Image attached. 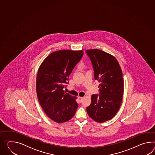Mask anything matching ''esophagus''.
Returning a JSON list of instances; mask_svg holds the SVG:
<instances>
[{
  "mask_svg": "<svg viewBox=\"0 0 155 155\" xmlns=\"http://www.w3.org/2000/svg\"><path fill=\"white\" fill-rule=\"evenodd\" d=\"M82 99H83L82 97H78V100H79V102H82Z\"/></svg>",
  "mask_w": 155,
  "mask_h": 155,
  "instance_id": "1",
  "label": "esophagus"
}]
</instances>
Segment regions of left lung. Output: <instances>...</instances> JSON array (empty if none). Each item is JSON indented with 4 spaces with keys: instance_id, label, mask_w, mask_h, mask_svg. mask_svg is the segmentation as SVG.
Segmentation results:
<instances>
[{
    "instance_id": "1",
    "label": "left lung",
    "mask_w": 155,
    "mask_h": 155,
    "mask_svg": "<svg viewBox=\"0 0 155 155\" xmlns=\"http://www.w3.org/2000/svg\"><path fill=\"white\" fill-rule=\"evenodd\" d=\"M94 69L95 80L100 82V95L92 94L87 107L93 120L103 123L111 119L120 107L124 93V79L120 66L112 55L99 49L87 50Z\"/></svg>"
}]
</instances>
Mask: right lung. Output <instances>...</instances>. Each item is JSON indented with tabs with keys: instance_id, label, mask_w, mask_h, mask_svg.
Returning a JSON list of instances; mask_svg holds the SVG:
<instances>
[{
	"instance_id": "add662e5",
	"label": "right lung",
	"mask_w": 155,
	"mask_h": 155,
	"mask_svg": "<svg viewBox=\"0 0 155 155\" xmlns=\"http://www.w3.org/2000/svg\"><path fill=\"white\" fill-rule=\"evenodd\" d=\"M82 50H61L46 58L38 70L36 92L46 115L56 123L71 119L78 107L77 97L63 90L73 69L83 56Z\"/></svg>"
}]
</instances>
